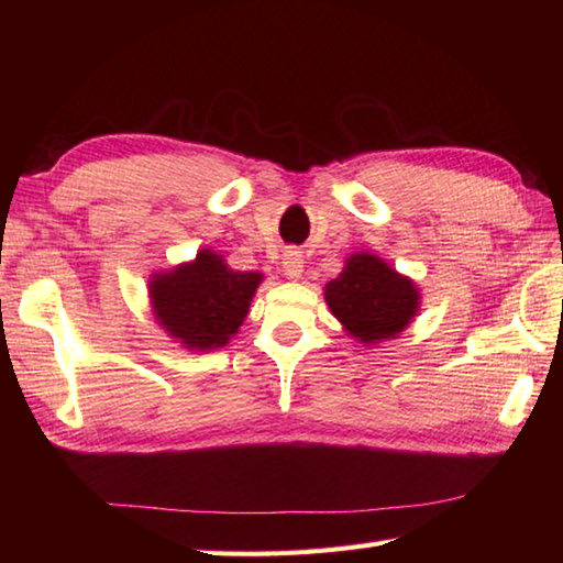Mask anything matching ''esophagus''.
Masks as SVG:
<instances>
[{"instance_id": "obj_1", "label": "esophagus", "mask_w": 563, "mask_h": 563, "mask_svg": "<svg viewBox=\"0 0 563 563\" xmlns=\"http://www.w3.org/2000/svg\"><path fill=\"white\" fill-rule=\"evenodd\" d=\"M302 263H305V258L297 249H288L283 254V271H285V275H288V278H300Z\"/></svg>"}]
</instances>
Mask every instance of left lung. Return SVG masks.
<instances>
[{"label": "left lung", "mask_w": 563, "mask_h": 563, "mask_svg": "<svg viewBox=\"0 0 563 563\" xmlns=\"http://www.w3.org/2000/svg\"><path fill=\"white\" fill-rule=\"evenodd\" d=\"M327 305L351 336L379 343L409 324L418 309V292L409 278L382 258L355 254L339 278L327 285Z\"/></svg>", "instance_id": "8db88e82"}]
</instances>
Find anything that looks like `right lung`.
<instances>
[{
    "instance_id": "right-lung-1",
    "label": "right lung",
    "mask_w": 563,
    "mask_h": 563,
    "mask_svg": "<svg viewBox=\"0 0 563 563\" xmlns=\"http://www.w3.org/2000/svg\"><path fill=\"white\" fill-rule=\"evenodd\" d=\"M261 278V273L232 271L218 254L200 251L194 263L150 283L154 314L186 349H220L242 327Z\"/></svg>"
}]
</instances>
